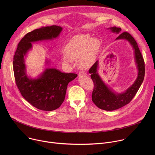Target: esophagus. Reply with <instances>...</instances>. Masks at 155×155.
I'll use <instances>...</instances> for the list:
<instances>
[{"label":"esophagus","instance_id":"obj_1","mask_svg":"<svg viewBox=\"0 0 155 155\" xmlns=\"http://www.w3.org/2000/svg\"><path fill=\"white\" fill-rule=\"evenodd\" d=\"M87 74H86V73L85 72H84V71H81V72H80L79 73H78V76L79 77H83V76H86Z\"/></svg>","mask_w":155,"mask_h":155}]
</instances>
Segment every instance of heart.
I'll return each instance as SVG.
<instances>
[{
  "mask_svg": "<svg viewBox=\"0 0 155 155\" xmlns=\"http://www.w3.org/2000/svg\"><path fill=\"white\" fill-rule=\"evenodd\" d=\"M101 47V41L90 35L80 34L73 37L64 47L62 61L64 64H71L72 60H78L82 68H87L94 61Z\"/></svg>",
  "mask_w": 155,
  "mask_h": 155,
  "instance_id": "obj_1",
  "label": "heart"
}]
</instances>
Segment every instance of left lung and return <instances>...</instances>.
I'll return each mask as SVG.
<instances>
[{
    "label": "left lung",
    "mask_w": 155,
    "mask_h": 155,
    "mask_svg": "<svg viewBox=\"0 0 155 155\" xmlns=\"http://www.w3.org/2000/svg\"><path fill=\"white\" fill-rule=\"evenodd\" d=\"M108 29L116 34H119L121 31V28L117 27L110 28ZM120 39L128 41L134 50L135 62L138 71L137 77L134 83L124 92L118 93L115 92L111 87H108L99 76L97 72L98 61L93 65L89 70V73L91 74V78L94 84L92 93V101L97 107L107 111H112L129 104L138 91L145 76L144 60L135 39L127 32L121 33L116 38V40Z\"/></svg>",
    "instance_id": "1"
}]
</instances>
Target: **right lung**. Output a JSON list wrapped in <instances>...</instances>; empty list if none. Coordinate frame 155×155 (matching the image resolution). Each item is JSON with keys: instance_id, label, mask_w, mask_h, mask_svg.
I'll return each mask as SVG.
<instances>
[{"instance_id": "obj_1", "label": "right lung", "mask_w": 155, "mask_h": 155, "mask_svg": "<svg viewBox=\"0 0 155 155\" xmlns=\"http://www.w3.org/2000/svg\"><path fill=\"white\" fill-rule=\"evenodd\" d=\"M62 28L58 26L42 27L25 35L15 51L13 67L16 84L23 97L32 105L43 111L58 108L65 99L69 83L77 74L61 72L54 68H46L37 78H30L26 73L25 57L32 48V43L53 40ZM50 61H46V64Z\"/></svg>"}]
</instances>
